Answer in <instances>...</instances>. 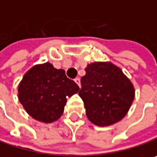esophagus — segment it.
<instances>
[{
  "mask_svg": "<svg viewBox=\"0 0 157 157\" xmlns=\"http://www.w3.org/2000/svg\"><path fill=\"white\" fill-rule=\"evenodd\" d=\"M75 82L78 84L79 87H81V82H80V78L79 77H76V78L75 79Z\"/></svg>",
  "mask_w": 157,
  "mask_h": 157,
  "instance_id": "obj_1",
  "label": "esophagus"
}]
</instances>
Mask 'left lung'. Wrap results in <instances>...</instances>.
I'll return each instance as SVG.
<instances>
[{"mask_svg":"<svg viewBox=\"0 0 157 157\" xmlns=\"http://www.w3.org/2000/svg\"><path fill=\"white\" fill-rule=\"evenodd\" d=\"M85 72L79 95L89 121L98 126H108L122 120L135 98L131 81L109 62L90 63Z\"/></svg>","mask_w":157,"mask_h":157,"instance_id":"left-lung-1","label":"left lung"}]
</instances>
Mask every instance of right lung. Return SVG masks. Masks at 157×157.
<instances>
[{
    "instance_id": "obj_1",
    "label": "right lung",
    "mask_w": 157,
    "mask_h": 157,
    "mask_svg": "<svg viewBox=\"0 0 157 157\" xmlns=\"http://www.w3.org/2000/svg\"><path fill=\"white\" fill-rule=\"evenodd\" d=\"M79 86L67 78L65 71L50 63L32 67L18 86V98L33 119L52 123L63 113L68 97L76 94Z\"/></svg>"
}]
</instances>
